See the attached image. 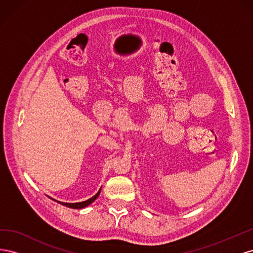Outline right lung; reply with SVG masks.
<instances>
[{"mask_svg":"<svg viewBox=\"0 0 253 253\" xmlns=\"http://www.w3.org/2000/svg\"><path fill=\"white\" fill-rule=\"evenodd\" d=\"M100 191H101V189L98 191V193L96 195H94L93 197H90L89 200H87L85 202L73 203V204H71V203H60V204H62L63 206H66V207H68V208H72V209H82V208H84V207H86V206H88V205L93 203L96 200V198L99 196V194H100Z\"/></svg>","mask_w":253,"mask_h":253,"instance_id":"add662e5","label":"right lung"}]
</instances>
